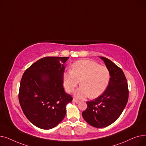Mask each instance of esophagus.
Masks as SVG:
<instances>
[{
  "mask_svg": "<svg viewBox=\"0 0 146 146\" xmlns=\"http://www.w3.org/2000/svg\"><path fill=\"white\" fill-rule=\"evenodd\" d=\"M72 101L74 102H76V103H79L80 102L79 100H77V99H73Z\"/></svg>",
  "mask_w": 146,
  "mask_h": 146,
  "instance_id": "esophagus-1",
  "label": "esophagus"
}]
</instances>
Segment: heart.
<instances>
[{
    "label": "heart",
    "mask_w": 146,
    "mask_h": 146,
    "mask_svg": "<svg viewBox=\"0 0 146 146\" xmlns=\"http://www.w3.org/2000/svg\"><path fill=\"white\" fill-rule=\"evenodd\" d=\"M110 79L108 68L89 60L76 61L72 64L71 71L64 73L63 76L64 86L69 93L73 92L80 81L81 86L74 94L79 99L100 96L108 87Z\"/></svg>",
    "instance_id": "heart-1"
}]
</instances>
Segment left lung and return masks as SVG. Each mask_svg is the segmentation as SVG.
<instances>
[{
  "label": "left lung",
  "mask_w": 146,
  "mask_h": 146,
  "mask_svg": "<svg viewBox=\"0 0 146 146\" xmlns=\"http://www.w3.org/2000/svg\"><path fill=\"white\" fill-rule=\"evenodd\" d=\"M110 70V82L104 92L94 100L88 101L82 117L91 126L104 128L115 121L121 115L128 99V84L124 72L112 61L99 57Z\"/></svg>",
  "instance_id": "left-lung-1"
}]
</instances>
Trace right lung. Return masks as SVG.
<instances>
[{
  "instance_id": "1",
  "label": "right lung",
  "mask_w": 146,
  "mask_h": 146,
  "mask_svg": "<svg viewBox=\"0 0 146 146\" xmlns=\"http://www.w3.org/2000/svg\"><path fill=\"white\" fill-rule=\"evenodd\" d=\"M68 57H47L25 70L20 83L19 101L23 112L35 126L50 129L61 122L72 98L64 91L63 75Z\"/></svg>"
}]
</instances>
